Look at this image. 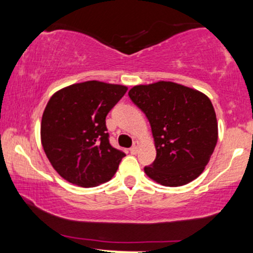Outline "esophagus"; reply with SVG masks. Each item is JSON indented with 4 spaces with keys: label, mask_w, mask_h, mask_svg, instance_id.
<instances>
[{
    "label": "esophagus",
    "mask_w": 253,
    "mask_h": 253,
    "mask_svg": "<svg viewBox=\"0 0 253 253\" xmlns=\"http://www.w3.org/2000/svg\"><path fill=\"white\" fill-rule=\"evenodd\" d=\"M139 147H140V143H139V141H134V145L129 149L130 153H132V155H135V153L139 151Z\"/></svg>",
    "instance_id": "34e87169"
}]
</instances>
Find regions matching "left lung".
<instances>
[{"label": "left lung", "instance_id": "left-lung-1", "mask_svg": "<svg viewBox=\"0 0 253 253\" xmlns=\"http://www.w3.org/2000/svg\"><path fill=\"white\" fill-rule=\"evenodd\" d=\"M128 95L149 119L155 139L157 156L145 173L165 187H181L197 178L217 141L210 97L169 81L134 85Z\"/></svg>", "mask_w": 253, "mask_h": 253}]
</instances>
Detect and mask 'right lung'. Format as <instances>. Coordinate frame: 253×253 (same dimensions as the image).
I'll return each mask as SVG.
<instances>
[{"label":"right lung","mask_w":253,"mask_h":253,"mask_svg":"<svg viewBox=\"0 0 253 253\" xmlns=\"http://www.w3.org/2000/svg\"><path fill=\"white\" fill-rule=\"evenodd\" d=\"M121 84L86 81L58 90L42 113L45 155L65 181L91 188L109 181L125 153L108 140L106 117L126 94Z\"/></svg>","instance_id":"right-lung-1"}]
</instances>
